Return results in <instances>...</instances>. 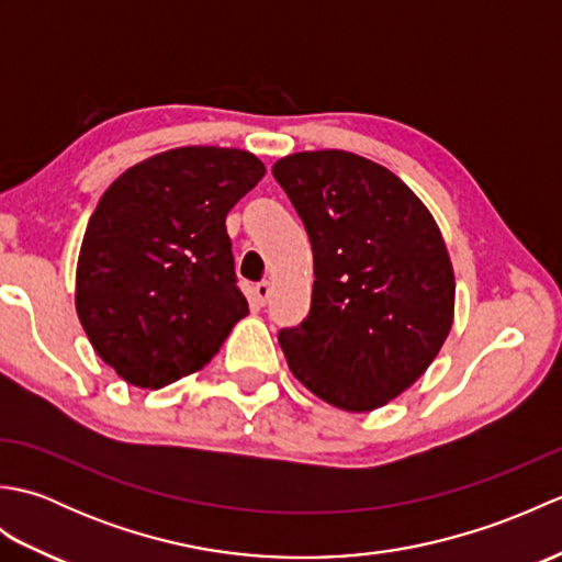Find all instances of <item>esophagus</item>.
Masks as SVG:
<instances>
[{"label":"esophagus","instance_id":"1","mask_svg":"<svg viewBox=\"0 0 562 562\" xmlns=\"http://www.w3.org/2000/svg\"><path fill=\"white\" fill-rule=\"evenodd\" d=\"M268 296H270V282H258L256 288H254V302L258 304V306H266V302H268Z\"/></svg>","mask_w":562,"mask_h":562}]
</instances>
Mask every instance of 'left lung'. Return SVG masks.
<instances>
[{
    "label": "left lung",
    "mask_w": 562,
    "mask_h": 562,
    "mask_svg": "<svg viewBox=\"0 0 562 562\" xmlns=\"http://www.w3.org/2000/svg\"><path fill=\"white\" fill-rule=\"evenodd\" d=\"M314 250L312 308L280 330L292 374L350 413L420 379L453 321V270L432 214L384 166L300 151L272 166Z\"/></svg>",
    "instance_id": "obj_1"
}]
</instances>
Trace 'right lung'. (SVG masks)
<instances>
[{
    "label": "right lung",
    "mask_w": 562,
    "mask_h": 562,
    "mask_svg": "<svg viewBox=\"0 0 562 562\" xmlns=\"http://www.w3.org/2000/svg\"><path fill=\"white\" fill-rule=\"evenodd\" d=\"M266 176L244 149L181 147L115 178L77 262V314L101 360L161 389L220 352L248 302L226 214Z\"/></svg>",
    "instance_id": "right-lung-1"
}]
</instances>
